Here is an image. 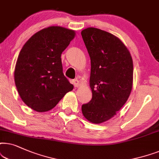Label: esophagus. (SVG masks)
<instances>
[{
  "mask_svg": "<svg viewBox=\"0 0 159 159\" xmlns=\"http://www.w3.org/2000/svg\"><path fill=\"white\" fill-rule=\"evenodd\" d=\"M73 84L74 86H75V87H76V88L79 87V86H80V82H79V81H78V80H77V79L73 80Z\"/></svg>",
  "mask_w": 159,
  "mask_h": 159,
  "instance_id": "esophagus-1",
  "label": "esophagus"
}]
</instances>
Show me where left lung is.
I'll return each mask as SVG.
<instances>
[{
	"instance_id": "8db88e82",
	"label": "left lung",
	"mask_w": 159,
	"mask_h": 159,
	"mask_svg": "<svg viewBox=\"0 0 159 159\" xmlns=\"http://www.w3.org/2000/svg\"><path fill=\"white\" fill-rule=\"evenodd\" d=\"M91 59L89 86L92 98L82 113L94 124L116 115L127 101L133 85V61L127 47L113 34L95 27L81 31Z\"/></svg>"
}]
</instances>
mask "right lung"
I'll use <instances>...</instances> for the list:
<instances>
[{"mask_svg": "<svg viewBox=\"0 0 159 159\" xmlns=\"http://www.w3.org/2000/svg\"><path fill=\"white\" fill-rule=\"evenodd\" d=\"M75 31L51 26L35 33L21 49L14 81L21 99L34 111L46 112L73 89L62 72L61 54Z\"/></svg>", "mask_w": 159, "mask_h": 159, "instance_id": "add662e5", "label": "right lung"}]
</instances>
